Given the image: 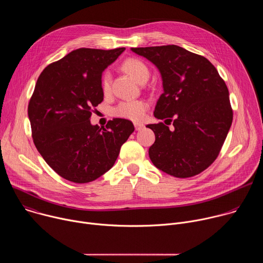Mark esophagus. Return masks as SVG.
Listing matches in <instances>:
<instances>
[{"label": "esophagus", "instance_id": "1", "mask_svg": "<svg viewBox=\"0 0 263 263\" xmlns=\"http://www.w3.org/2000/svg\"><path fill=\"white\" fill-rule=\"evenodd\" d=\"M134 127H135V130L136 131H140L144 126H143V124H140V123H135L134 124Z\"/></svg>", "mask_w": 263, "mask_h": 263}]
</instances>
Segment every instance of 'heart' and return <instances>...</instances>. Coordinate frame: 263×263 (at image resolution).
I'll return each mask as SVG.
<instances>
[{
    "label": "heart",
    "instance_id": "b5f03b06",
    "mask_svg": "<svg viewBox=\"0 0 263 263\" xmlns=\"http://www.w3.org/2000/svg\"><path fill=\"white\" fill-rule=\"evenodd\" d=\"M123 69L128 72L130 76L138 83L143 81H147L149 71L146 65L136 58H129L124 61L122 65ZM102 90L105 95L110 92L111 89V77L109 72H105L102 77L101 82ZM147 109V105L143 101L138 100H127L121 102L115 108V115L119 118H123L126 120H131L134 122L141 121L144 117L145 111Z\"/></svg>",
    "mask_w": 263,
    "mask_h": 263
}]
</instances>
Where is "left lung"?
<instances>
[{
    "mask_svg": "<svg viewBox=\"0 0 263 263\" xmlns=\"http://www.w3.org/2000/svg\"><path fill=\"white\" fill-rule=\"evenodd\" d=\"M158 68L163 93L154 116L173 122L146 127L155 133L148 156L160 171L189 178L216 159L230 130L233 111L229 91L213 64L205 57L175 45L131 48Z\"/></svg>",
    "mask_w": 263,
    "mask_h": 263,
    "instance_id": "left-lung-1",
    "label": "left lung"
}]
</instances>
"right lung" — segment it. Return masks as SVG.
Segmentation results:
<instances>
[{"label":"right lung","mask_w":263,"mask_h":263,"mask_svg":"<svg viewBox=\"0 0 263 263\" xmlns=\"http://www.w3.org/2000/svg\"><path fill=\"white\" fill-rule=\"evenodd\" d=\"M125 48H81L48 65L37 79L28 106L37 151L62 178L91 182L114 166L123 143L134 131L132 122L114 119L91 125L92 109L104 99L102 72Z\"/></svg>","instance_id":"obj_1"}]
</instances>
